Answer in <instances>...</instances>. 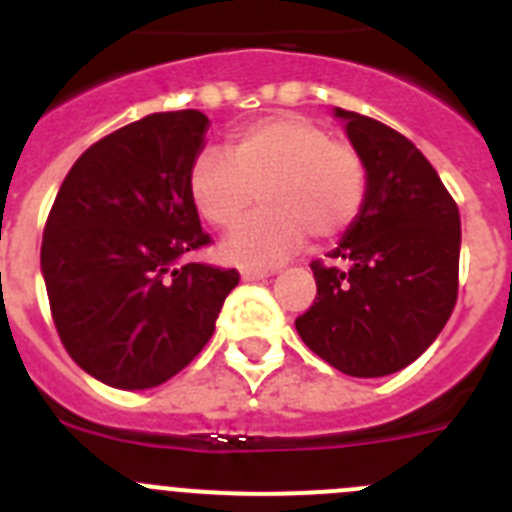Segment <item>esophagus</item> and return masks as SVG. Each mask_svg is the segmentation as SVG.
Here are the masks:
<instances>
[{"label":"esophagus","instance_id":"esophagus-1","mask_svg":"<svg viewBox=\"0 0 512 512\" xmlns=\"http://www.w3.org/2000/svg\"><path fill=\"white\" fill-rule=\"evenodd\" d=\"M271 271H264V269H248V266H243L241 269V279L243 282H259V279H266L269 277Z\"/></svg>","mask_w":512,"mask_h":512}]
</instances>
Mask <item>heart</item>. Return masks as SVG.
I'll use <instances>...</instances> for the list:
<instances>
[{"label":"heart","instance_id":"heart-1","mask_svg":"<svg viewBox=\"0 0 512 512\" xmlns=\"http://www.w3.org/2000/svg\"><path fill=\"white\" fill-rule=\"evenodd\" d=\"M256 189L264 210L220 243L230 264H279L307 233L318 241L343 235L364 210L369 176L354 146L333 140L310 117L282 112L235 130L228 156L205 148L189 166V197L217 228H230L251 207Z\"/></svg>","mask_w":512,"mask_h":512}]
</instances>
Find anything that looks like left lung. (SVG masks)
<instances>
[{
	"label": "left lung",
	"instance_id": "1",
	"mask_svg": "<svg viewBox=\"0 0 512 512\" xmlns=\"http://www.w3.org/2000/svg\"><path fill=\"white\" fill-rule=\"evenodd\" d=\"M369 176L364 210L312 261L318 297L295 320L310 351L351 377H387L436 341L459 292V207L428 158L384 122L336 107Z\"/></svg>",
	"mask_w": 512,
	"mask_h": 512
}]
</instances>
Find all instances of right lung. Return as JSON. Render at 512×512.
<instances>
[{
    "mask_svg": "<svg viewBox=\"0 0 512 512\" xmlns=\"http://www.w3.org/2000/svg\"><path fill=\"white\" fill-rule=\"evenodd\" d=\"M210 128L200 110L156 112L81 153L43 230L53 323L71 359L117 390L179 374L215 333L235 269L182 264L210 243L189 166Z\"/></svg>",
    "mask_w": 512,
    "mask_h": 512,
    "instance_id": "right-lung-1",
    "label": "right lung"
}]
</instances>
